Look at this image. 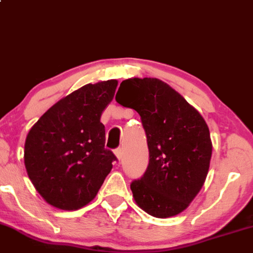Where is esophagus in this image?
Returning <instances> with one entry per match:
<instances>
[{
  "instance_id": "obj_1",
  "label": "esophagus",
  "mask_w": 253,
  "mask_h": 253,
  "mask_svg": "<svg viewBox=\"0 0 253 253\" xmlns=\"http://www.w3.org/2000/svg\"><path fill=\"white\" fill-rule=\"evenodd\" d=\"M115 154H116V157H117L118 160L121 161L122 158H123V149H122V148L116 149V150H115Z\"/></svg>"
}]
</instances>
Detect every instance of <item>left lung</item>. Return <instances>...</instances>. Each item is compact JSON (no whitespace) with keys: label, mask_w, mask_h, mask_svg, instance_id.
<instances>
[{"label":"left lung","mask_w":253,"mask_h":253,"mask_svg":"<svg viewBox=\"0 0 253 253\" xmlns=\"http://www.w3.org/2000/svg\"><path fill=\"white\" fill-rule=\"evenodd\" d=\"M116 100L141 116L149 164L130 184L135 202L149 215L166 218L185 211L202 189L212 144L201 113L159 79H127Z\"/></svg>","instance_id":"left-lung-1"}]
</instances>
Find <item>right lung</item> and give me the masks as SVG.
<instances>
[{
    "mask_svg": "<svg viewBox=\"0 0 253 253\" xmlns=\"http://www.w3.org/2000/svg\"><path fill=\"white\" fill-rule=\"evenodd\" d=\"M117 80L88 84L51 106L31 127L25 166L37 191L51 206L76 211L98 194L117 160L105 148L101 113Z\"/></svg>",
    "mask_w": 253,
    "mask_h": 253,
    "instance_id": "add662e5",
    "label": "right lung"
}]
</instances>
